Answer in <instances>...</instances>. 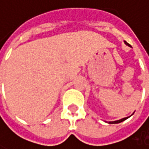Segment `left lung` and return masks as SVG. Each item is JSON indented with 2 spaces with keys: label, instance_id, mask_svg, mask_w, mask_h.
<instances>
[{
  "label": "left lung",
  "instance_id": "8db88e82",
  "mask_svg": "<svg viewBox=\"0 0 149 149\" xmlns=\"http://www.w3.org/2000/svg\"><path fill=\"white\" fill-rule=\"evenodd\" d=\"M125 43L127 44V45H128V46H130V44H128L127 42H125ZM128 117H126V118H123V119H121V120H115V121H109V124H118V123H120V122H122V121H124L125 120H127Z\"/></svg>",
  "mask_w": 149,
  "mask_h": 149
}]
</instances>
